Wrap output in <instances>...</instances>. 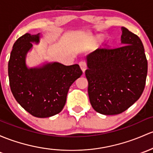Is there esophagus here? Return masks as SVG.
I'll use <instances>...</instances> for the list:
<instances>
[{
  "mask_svg": "<svg viewBox=\"0 0 153 153\" xmlns=\"http://www.w3.org/2000/svg\"><path fill=\"white\" fill-rule=\"evenodd\" d=\"M79 66H80V68H81V69H82V72L84 73V72L85 71V70H86V68H87V63H86V62L85 61H81V62H79Z\"/></svg>",
  "mask_w": 153,
  "mask_h": 153,
  "instance_id": "obj_1",
  "label": "esophagus"
}]
</instances>
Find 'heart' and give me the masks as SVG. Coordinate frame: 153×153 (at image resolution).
I'll list each match as a JSON object with an SVG mask.
<instances>
[{"label": "heart", "mask_w": 153, "mask_h": 153, "mask_svg": "<svg viewBox=\"0 0 153 153\" xmlns=\"http://www.w3.org/2000/svg\"><path fill=\"white\" fill-rule=\"evenodd\" d=\"M101 40H102V38H101V36H98V41H101Z\"/></svg>", "instance_id": "heart-1"}]
</instances>
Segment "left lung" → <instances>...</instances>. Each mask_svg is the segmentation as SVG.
I'll use <instances>...</instances> for the list:
<instances>
[{
	"label": "left lung",
	"instance_id": "8db88e82",
	"mask_svg": "<svg viewBox=\"0 0 153 153\" xmlns=\"http://www.w3.org/2000/svg\"><path fill=\"white\" fill-rule=\"evenodd\" d=\"M121 30L122 46L99 48L86 57L90 102L97 112L106 115L128 109L145 87L147 60L142 41L126 27Z\"/></svg>",
	"mask_w": 153,
	"mask_h": 153
}]
</instances>
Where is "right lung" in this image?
<instances>
[{"label":"right lung","mask_w":153,"mask_h":153,"mask_svg":"<svg viewBox=\"0 0 153 153\" xmlns=\"http://www.w3.org/2000/svg\"><path fill=\"white\" fill-rule=\"evenodd\" d=\"M40 33H25L13 45L8 64L9 85L16 101L36 117L58 114L66 101L71 85L82 74L78 64L65 65L54 62L27 68L26 55L33 44H39Z\"/></svg>","instance_id":"right-lung-1"}]
</instances>
